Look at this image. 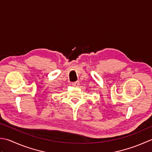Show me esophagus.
Masks as SVG:
<instances>
[{
  "instance_id": "obj_1",
  "label": "esophagus",
  "mask_w": 152,
  "mask_h": 152,
  "mask_svg": "<svg viewBox=\"0 0 152 152\" xmlns=\"http://www.w3.org/2000/svg\"><path fill=\"white\" fill-rule=\"evenodd\" d=\"M72 85H73V86H79V81L73 82V83H72Z\"/></svg>"
}]
</instances>
